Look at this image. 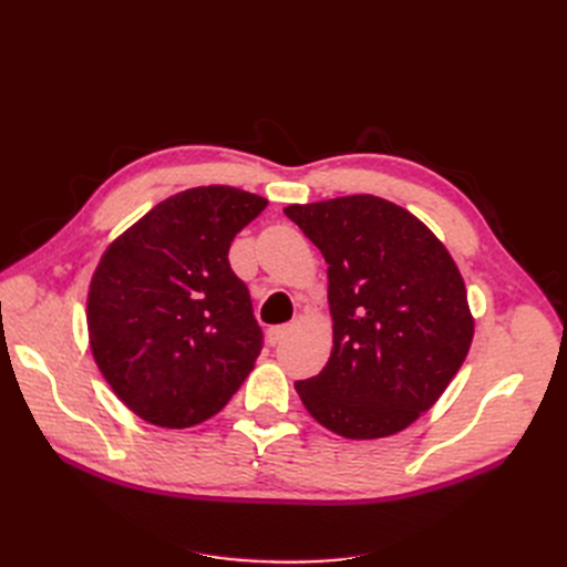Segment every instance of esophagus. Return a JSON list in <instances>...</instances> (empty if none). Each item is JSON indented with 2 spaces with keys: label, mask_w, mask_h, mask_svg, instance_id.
I'll use <instances>...</instances> for the list:
<instances>
[{
  "label": "esophagus",
  "mask_w": 567,
  "mask_h": 567,
  "mask_svg": "<svg viewBox=\"0 0 567 567\" xmlns=\"http://www.w3.org/2000/svg\"><path fill=\"white\" fill-rule=\"evenodd\" d=\"M290 333V326H271V329H267L265 338L269 346H279V342Z\"/></svg>",
  "instance_id": "esophagus-1"
}]
</instances>
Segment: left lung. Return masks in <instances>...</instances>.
I'll return each mask as SVG.
<instances>
[{
    "instance_id": "1",
    "label": "left lung",
    "mask_w": 567,
    "mask_h": 567,
    "mask_svg": "<svg viewBox=\"0 0 567 567\" xmlns=\"http://www.w3.org/2000/svg\"><path fill=\"white\" fill-rule=\"evenodd\" d=\"M284 213L329 265L331 357L296 390L348 440L404 431L447 390L475 319L450 250L423 221L371 194L293 203Z\"/></svg>"
}]
</instances>
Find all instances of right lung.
Returning <instances> with one entry per match:
<instances>
[{"label": "right lung", "mask_w": 567, "mask_h": 567, "mask_svg": "<svg viewBox=\"0 0 567 567\" xmlns=\"http://www.w3.org/2000/svg\"><path fill=\"white\" fill-rule=\"evenodd\" d=\"M267 198L210 184L161 200L104 250L87 293L92 357L132 414L158 427L215 416L262 350L234 236Z\"/></svg>", "instance_id": "add662e5"}]
</instances>
